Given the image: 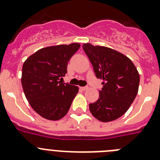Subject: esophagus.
I'll return each mask as SVG.
<instances>
[{"instance_id": "34e87169", "label": "esophagus", "mask_w": 160, "mask_h": 160, "mask_svg": "<svg viewBox=\"0 0 160 160\" xmlns=\"http://www.w3.org/2000/svg\"><path fill=\"white\" fill-rule=\"evenodd\" d=\"M88 86H82V87H80V89H81L82 90H88Z\"/></svg>"}]
</instances>
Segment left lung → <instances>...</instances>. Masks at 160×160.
I'll return each mask as SVG.
<instances>
[{
  "label": "left lung",
  "mask_w": 160,
  "mask_h": 160,
  "mask_svg": "<svg viewBox=\"0 0 160 160\" xmlns=\"http://www.w3.org/2000/svg\"><path fill=\"white\" fill-rule=\"evenodd\" d=\"M82 48L96 77L103 81L99 98L89 105L90 112L102 122L117 120L127 112L137 97L138 71L128 57L115 50L90 43H84Z\"/></svg>",
  "instance_id": "1"
}]
</instances>
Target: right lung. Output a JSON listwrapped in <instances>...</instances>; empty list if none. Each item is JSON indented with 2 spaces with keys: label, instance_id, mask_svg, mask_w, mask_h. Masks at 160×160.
<instances>
[{
  "label": "right lung",
  "instance_id": "1",
  "mask_svg": "<svg viewBox=\"0 0 160 160\" xmlns=\"http://www.w3.org/2000/svg\"><path fill=\"white\" fill-rule=\"evenodd\" d=\"M80 48L77 43L42 48L23 62L21 83L27 100L39 115L57 121L68 112L78 87L62 83L70 58Z\"/></svg>",
  "mask_w": 160,
  "mask_h": 160
}]
</instances>
